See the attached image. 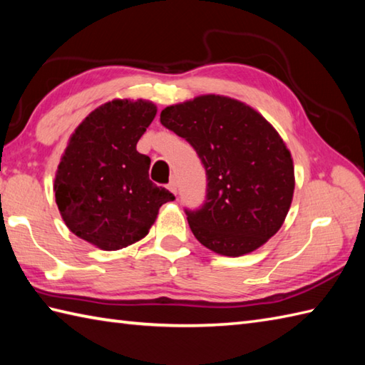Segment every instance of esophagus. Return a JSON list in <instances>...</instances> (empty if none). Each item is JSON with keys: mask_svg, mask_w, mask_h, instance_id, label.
Wrapping results in <instances>:
<instances>
[{"mask_svg": "<svg viewBox=\"0 0 365 365\" xmlns=\"http://www.w3.org/2000/svg\"><path fill=\"white\" fill-rule=\"evenodd\" d=\"M168 188H169L170 192H174V195H177V183H175L174 178L168 183Z\"/></svg>", "mask_w": 365, "mask_h": 365, "instance_id": "obj_1", "label": "esophagus"}]
</instances>
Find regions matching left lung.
Instances as JSON below:
<instances>
[{
	"label": "left lung",
	"instance_id": "8db88e82",
	"mask_svg": "<svg viewBox=\"0 0 365 365\" xmlns=\"http://www.w3.org/2000/svg\"><path fill=\"white\" fill-rule=\"evenodd\" d=\"M160 122L187 139L205 168L204 204L185 210L199 242L229 257L267 243L294 190L292 155L273 125L251 106L213 94L165 108Z\"/></svg>",
	"mask_w": 365,
	"mask_h": 365
}]
</instances>
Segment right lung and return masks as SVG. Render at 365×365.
Wrapping results in <instances>:
<instances>
[{
    "label": "right lung",
    "mask_w": 365,
    "mask_h": 365,
    "mask_svg": "<svg viewBox=\"0 0 365 365\" xmlns=\"http://www.w3.org/2000/svg\"><path fill=\"white\" fill-rule=\"evenodd\" d=\"M155 114L147 100L98 106L76 127L61 158L54 178L59 213L76 237L103 251L144 238L160 207L175 199L150 180V158L136 150Z\"/></svg>",
    "instance_id": "right-lung-1"
}]
</instances>
